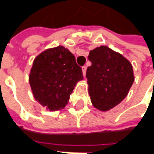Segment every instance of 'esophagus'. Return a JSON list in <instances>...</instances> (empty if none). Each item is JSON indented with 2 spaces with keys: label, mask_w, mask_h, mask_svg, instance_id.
I'll return each mask as SVG.
<instances>
[{
  "label": "esophagus",
  "mask_w": 154,
  "mask_h": 154,
  "mask_svg": "<svg viewBox=\"0 0 154 154\" xmlns=\"http://www.w3.org/2000/svg\"><path fill=\"white\" fill-rule=\"evenodd\" d=\"M82 74H83V76L85 77L86 76V72H87V67L83 66V67H82Z\"/></svg>",
  "instance_id": "34e87169"
}]
</instances>
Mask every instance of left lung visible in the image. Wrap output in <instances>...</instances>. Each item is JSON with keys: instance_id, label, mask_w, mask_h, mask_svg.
<instances>
[{"instance_id": "obj_1", "label": "left lung", "mask_w": 154, "mask_h": 154, "mask_svg": "<svg viewBox=\"0 0 154 154\" xmlns=\"http://www.w3.org/2000/svg\"><path fill=\"white\" fill-rule=\"evenodd\" d=\"M87 78L94 107L106 111L117 106L129 93L134 76L130 62L106 46L90 51Z\"/></svg>"}]
</instances>
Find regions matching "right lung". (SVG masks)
I'll list each match as a JSON object with an SVG mask.
<instances>
[{
    "label": "right lung",
    "mask_w": 154,
    "mask_h": 154,
    "mask_svg": "<svg viewBox=\"0 0 154 154\" xmlns=\"http://www.w3.org/2000/svg\"><path fill=\"white\" fill-rule=\"evenodd\" d=\"M82 70L74 55L63 46L48 48L35 57L29 81L35 99L49 110L63 109Z\"/></svg>",
    "instance_id": "add662e5"
}]
</instances>
